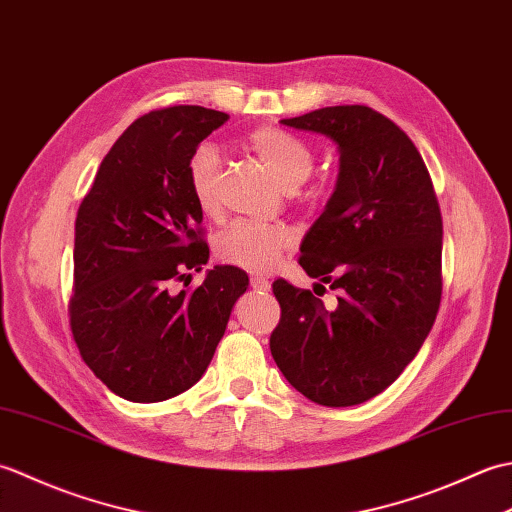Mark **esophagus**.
Returning <instances> with one entry per match:
<instances>
[{"label": "esophagus", "instance_id": "esophagus-1", "mask_svg": "<svg viewBox=\"0 0 512 512\" xmlns=\"http://www.w3.org/2000/svg\"><path fill=\"white\" fill-rule=\"evenodd\" d=\"M250 286H253L259 292H268L270 290V281H268V277L255 275V277H250Z\"/></svg>", "mask_w": 512, "mask_h": 512}]
</instances>
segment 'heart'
Returning a JSON list of instances; mask_svg holds the SVG:
<instances>
[{
    "label": "heart",
    "mask_w": 512,
    "mask_h": 512,
    "mask_svg": "<svg viewBox=\"0 0 512 512\" xmlns=\"http://www.w3.org/2000/svg\"><path fill=\"white\" fill-rule=\"evenodd\" d=\"M246 147L264 162L279 184L292 189L310 176L314 167L312 149L295 134L279 127H257L246 136ZM187 180L195 204L204 215L220 211V154L211 143L193 149L187 162ZM292 244L284 226H259L237 222L217 239V257L224 264L264 273Z\"/></svg>",
    "instance_id": "heart-1"
}]
</instances>
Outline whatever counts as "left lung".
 <instances>
[{
    "mask_svg": "<svg viewBox=\"0 0 512 512\" xmlns=\"http://www.w3.org/2000/svg\"><path fill=\"white\" fill-rule=\"evenodd\" d=\"M281 123L339 147L334 193L299 257L312 279L339 290V306L325 310L310 290L277 279L281 319L270 354L288 383L317 405H361L394 383L436 321L438 198L416 145L372 107H321Z\"/></svg>",
    "mask_w": 512,
    "mask_h": 512,
    "instance_id": "obj_1",
    "label": "left lung"
}]
</instances>
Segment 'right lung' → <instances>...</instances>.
Listing matches in <instances>:
<instances>
[{
	"label": "right lung",
	"mask_w": 512,
	"mask_h": 512,
	"mask_svg": "<svg viewBox=\"0 0 512 512\" xmlns=\"http://www.w3.org/2000/svg\"><path fill=\"white\" fill-rule=\"evenodd\" d=\"M228 114L176 105L136 118L101 162L74 224L70 328L81 358L116 396L160 402L209 367L248 275L209 262L187 162Z\"/></svg>",
	"instance_id": "add662e5"
}]
</instances>
